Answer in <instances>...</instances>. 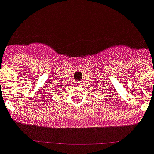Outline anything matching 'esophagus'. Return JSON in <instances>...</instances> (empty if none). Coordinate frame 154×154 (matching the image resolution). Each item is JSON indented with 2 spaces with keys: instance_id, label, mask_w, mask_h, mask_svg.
<instances>
[{
  "instance_id": "obj_1",
  "label": "esophagus",
  "mask_w": 154,
  "mask_h": 154,
  "mask_svg": "<svg viewBox=\"0 0 154 154\" xmlns=\"http://www.w3.org/2000/svg\"><path fill=\"white\" fill-rule=\"evenodd\" d=\"M76 84H77V85H80V82H78V81H77V83H76Z\"/></svg>"
}]
</instances>
